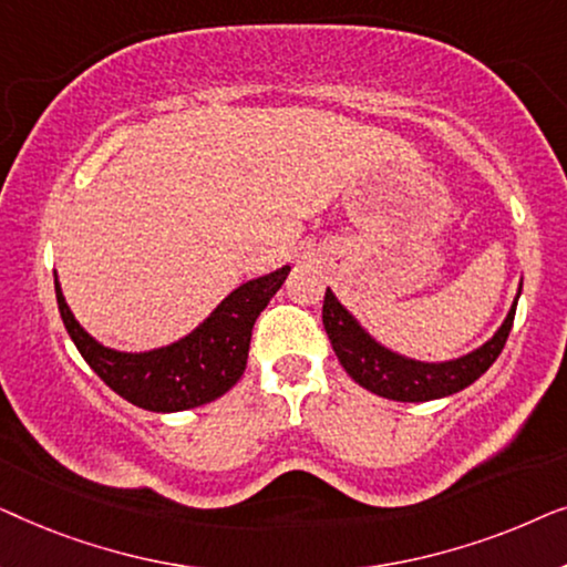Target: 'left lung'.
Segmentation results:
<instances>
[{
	"instance_id": "obj_1",
	"label": "left lung",
	"mask_w": 567,
	"mask_h": 567,
	"mask_svg": "<svg viewBox=\"0 0 567 567\" xmlns=\"http://www.w3.org/2000/svg\"><path fill=\"white\" fill-rule=\"evenodd\" d=\"M518 293H522V286H518ZM518 293L495 336L472 353L452 361H417L382 346L374 336H369V330L361 328V322L340 305L330 289L324 291L322 322L340 367L355 384L386 400L429 402L464 390L493 367L514 324Z\"/></svg>"
}]
</instances>
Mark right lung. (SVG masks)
<instances>
[{
	"mask_svg": "<svg viewBox=\"0 0 567 567\" xmlns=\"http://www.w3.org/2000/svg\"><path fill=\"white\" fill-rule=\"evenodd\" d=\"M289 270L291 266H284L237 286L188 336L138 353L97 343L76 322L56 276L53 284L64 328L90 369L131 405L152 413H181L221 398L245 374L252 324L268 307L270 297L281 289Z\"/></svg>",
	"mask_w": 567,
	"mask_h": 567,
	"instance_id": "right-lung-1",
	"label": "right lung"
}]
</instances>
